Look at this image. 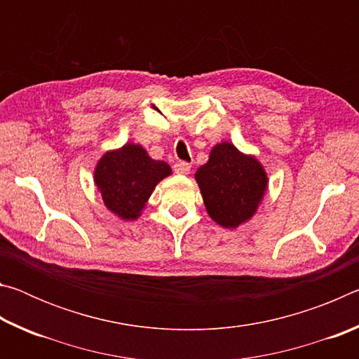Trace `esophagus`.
<instances>
[{
    "label": "esophagus",
    "instance_id": "esophagus-1",
    "mask_svg": "<svg viewBox=\"0 0 359 359\" xmlns=\"http://www.w3.org/2000/svg\"><path fill=\"white\" fill-rule=\"evenodd\" d=\"M174 171L177 172V174H180V175H187V174H190L191 166L188 165V163H185V161H177L174 165Z\"/></svg>",
    "mask_w": 359,
    "mask_h": 359
}]
</instances>
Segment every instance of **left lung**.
Masks as SVG:
<instances>
[{"label": "left lung", "mask_w": 359, "mask_h": 359, "mask_svg": "<svg viewBox=\"0 0 359 359\" xmlns=\"http://www.w3.org/2000/svg\"><path fill=\"white\" fill-rule=\"evenodd\" d=\"M194 180L209 217L229 229L252 220L269 187L258 158L242 154L228 141L212 147L208 163L194 172Z\"/></svg>", "instance_id": "obj_1"}]
</instances>
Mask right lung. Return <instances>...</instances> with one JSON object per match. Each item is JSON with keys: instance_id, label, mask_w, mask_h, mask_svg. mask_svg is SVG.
Segmentation results:
<instances>
[{"instance_id": "right-lung-1", "label": "right lung", "mask_w": 359, "mask_h": 359, "mask_svg": "<svg viewBox=\"0 0 359 359\" xmlns=\"http://www.w3.org/2000/svg\"><path fill=\"white\" fill-rule=\"evenodd\" d=\"M171 174L166 161L150 158L141 144L126 142L100 158L93 180L106 209L120 220L133 222L142 215L155 187Z\"/></svg>"}]
</instances>
